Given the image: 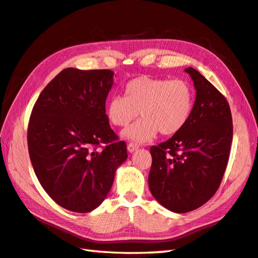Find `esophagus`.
Here are the masks:
<instances>
[{
  "instance_id": "1",
  "label": "esophagus",
  "mask_w": 258,
  "mask_h": 258,
  "mask_svg": "<svg viewBox=\"0 0 258 258\" xmlns=\"http://www.w3.org/2000/svg\"><path fill=\"white\" fill-rule=\"evenodd\" d=\"M138 148H139V147L137 146V145H135V144H129L128 147H127V149H128L129 152H134V151H136Z\"/></svg>"
}]
</instances>
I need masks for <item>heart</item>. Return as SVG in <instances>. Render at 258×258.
I'll return each mask as SVG.
<instances>
[{"label": "heart", "instance_id": "1", "mask_svg": "<svg viewBox=\"0 0 258 258\" xmlns=\"http://www.w3.org/2000/svg\"><path fill=\"white\" fill-rule=\"evenodd\" d=\"M192 107L194 92L185 80L143 76L125 85L124 97L109 100L107 117L117 127H127L140 111L144 118L124 130L123 137L143 144L158 131L162 136L177 134L190 118Z\"/></svg>", "mask_w": 258, "mask_h": 258}]
</instances>
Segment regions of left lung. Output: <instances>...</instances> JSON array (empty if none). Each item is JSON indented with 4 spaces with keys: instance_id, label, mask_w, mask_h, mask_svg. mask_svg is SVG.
<instances>
[{
    "instance_id": "left-lung-1",
    "label": "left lung",
    "mask_w": 258,
    "mask_h": 258,
    "mask_svg": "<svg viewBox=\"0 0 258 258\" xmlns=\"http://www.w3.org/2000/svg\"><path fill=\"white\" fill-rule=\"evenodd\" d=\"M185 71L196 89L190 118L170 139L151 147L148 177L156 201L178 214L197 209L215 195L233 141L227 100L196 69Z\"/></svg>"
}]
</instances>
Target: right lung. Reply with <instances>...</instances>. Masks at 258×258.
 <instances>
[{
  "label": "right lung",
  "mask_w": 258,
  "mask_h": 258,
  "mask_svg": "<svg viewBox=\"0 0 258 258\" xmlns=\"http://www.w3.org/2000/svg\"><path fill=\"white\" fill-rule=\"evenodd\" d=\"M111 70H62L36 100L28 127L30 159L46 194L61 207L89 213L101 205L127 145L110 128L106 100ZM101 143L107 146L101 151Z\"/></svg>",
  "instance_id": "add662e5"
}]
</instances>
